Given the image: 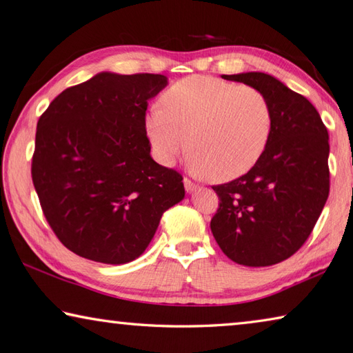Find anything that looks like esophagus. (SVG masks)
<instances>
[{
    "label": "esophagus",
    "instance_id": "esophagus-1",
    "mask_svg": "<svg viewBox=\"0 0 353 353\" xmlns=\"http://www.w3.org/2000/svg\"><path fill=\"white\" fill-rule=\"evenodd\" d=\"M183 185H185V190L188 191V192H191L194 188H196V185H194V182L191 181V179H188V177L183 179Z\"/></svg>",
    "mask_w": 353,
    "mask_h": 353
}]
</instances>
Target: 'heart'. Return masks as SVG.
<instances>
[{
  "instance_id": "b5f03b06",
  "label": "heart",
  "mask_w": 353,
  "mask_h": 353,
  "mask_svg": "<svg viewBox=\"0 0 353 353\" xmlns=\"http://www.w3.org/2000/svg\"><path fill=\"white\" fill-rule=\"evenodd\" d=\"M161 104L147 115L145 130L165 165L190 145L197 174L229 182L249 172L272 139V104L252 86L191 76L165 89Z\"/></svg>"
}]
</instances>
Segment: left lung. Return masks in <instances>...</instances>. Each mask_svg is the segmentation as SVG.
Wrapping results in <instances>:
<instances>
[{"mask_svg": "<svg viewBox=\"0 0 353 353\" xmlns=\"http://www.w3.org/2000/svg\"><path fill=\"white\" fill-rule=\"evenodd\" d=\"M264 94L273 133L259 162L235 181L215 185L220 199L211 230L236 264L267 267L305 244L329 196V134L303 95L264 72L221 76Z\"/></svg>", "mask_w": 353, "mask_h": 353, "instance_id": "left-lung-1", "label": "left lung"}]
</instances>
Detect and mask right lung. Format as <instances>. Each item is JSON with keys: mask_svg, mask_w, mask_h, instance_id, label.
<instances>
[{"mask_svg": "<svg viewBox=\"0 0 353 353\" xmlns=\"http://www.w3.org/2000/svg\"><path fill=\"white\" fill-rule=\"evenodd\" d=\"M165 86L162 74L100 72L59 94L37 121L34 190L59 241L81 258L137 259L185 197L181 172L150 156L147 101Z\"/></svg>", "mask_w": 353, "mask_h": 353, "instance_id": "obj_1", "label": "right lung"}]
</instances>
